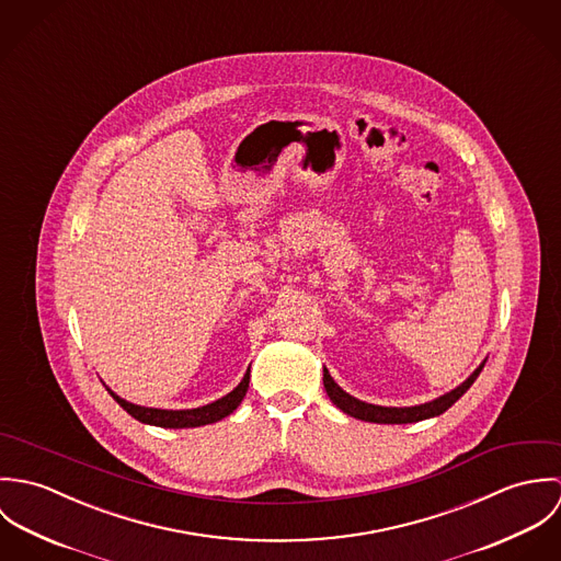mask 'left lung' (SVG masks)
Here are the masks:
<instances>
[{
  "label": "left lung",
  "mask_w": 561,
  "mask_h": 561,
  "mask_svg": "<svg viewBox=\"0 0 561 561\" xmlns=\"http://www.w3.org/2000/svg\"><path fill=\"white\" fill-rule=\"evenodd\" d=\"M485 365V358L481 360L480 367L462 382L458 385L456 389H451L449 393L436 398V400L425 401V403H419V405H378V403H367V401L356 400L354 396L345 393L330 376V371L323 367V389L328 393L330 401L343 410L345 414L354 416V419H360V421H369V423H416V421H423V419H432V416H438L443 414L445 410H449L456 401L460 400L469 389L471 385L478 380V376L481 374Z\"/></svg>",
  "instance_id": "8db88e82"
}]
</instances>
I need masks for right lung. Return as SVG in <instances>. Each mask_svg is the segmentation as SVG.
I'll list each match as a JSON object with an SVG mask.
<instances>
[{"instance_id": "1", "label": "right lung", "mask_w": 561, "mask_h": 561, "mask_svg": "<svg viewBox=\"0 0 561 561\" xmlns=\"http://www.w3.org/2000/svg\"><path fill=\"white\" fill-rule=\"evenodd\" d=\"M248 382H250V367L243 374L240 385L227 393L220 400L211 401L207 405H198V408H187V410H163V408H147V405H138L131 401L123 400L121 396H116L110 387L107 393L116 400V403L127 410L134 419H138L140 423L147 425H158V427H170V430H181V427H201V425H209L216 421H222L225 416H229L238 405H240L245 391H248Z\"/></svg>"}]
</instances>
